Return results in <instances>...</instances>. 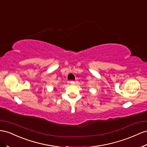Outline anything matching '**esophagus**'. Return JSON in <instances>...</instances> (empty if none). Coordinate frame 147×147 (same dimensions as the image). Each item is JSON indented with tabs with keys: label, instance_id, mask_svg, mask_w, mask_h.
Here are the masks:
<instances>
[{
	"label": "esophagus",
	"instance_id": "34e87169",
	"mask_svg": "<svg viewBox=\"0 0 147 147\" xmlns=\"http://www.w3.org/2000/svg\"><path fill=\"white\" fill-rule=\"evenodd\" d=\"M70 84L71 85H74V84H75V82H74V81H70Z\"/></svg>",
	"mask_w": 147,
	"mask_h": 147
}]
</instances>
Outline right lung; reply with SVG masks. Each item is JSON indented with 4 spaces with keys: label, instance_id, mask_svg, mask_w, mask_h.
<instances>
[{
    "label": "right lung",
    "instance_id": "right-lung-1",
    "mask_svg": "<svg viewBox=\"0 0 147 147\" xmlns=\"http://www.w3.org/2000/svg\"><path fill=\"white\" fill-rule=\"evenodd\" d=\"M54 90H56V89H54Z\"/></svg>",
    "mask_w": 147,
    "mask_h": 147
}]
</instances>
